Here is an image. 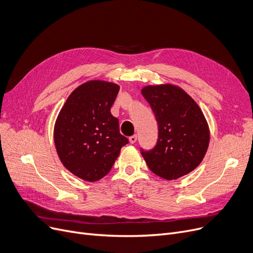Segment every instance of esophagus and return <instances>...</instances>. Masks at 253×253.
<instances>
[{"mask_svg":"<svg viewBox=\"0 0 253 253\" xmlns=\"http://www.w3.org/2000/svg\"><path fill=\"white\" fill-rule=\"evenodd\" d=\"M137 135H133V136H130L129 137V142L131 143V144H134V143H136V141H137Z\"/></svg>","mask_w":253,"mask_h":253,"instance_id":"obj_1","label":"esophagus"}]
</instances>
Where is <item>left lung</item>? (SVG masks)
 <instances>
[{
	"label": "left lung",
	"mask_w": 253,
	"mask_h": 253,
	"mask_svg": "<svg viewBox=\"0 0 253 253\" xmlns=\"http://www.w3.org/2000/svg\"><path fill=\"white\" fill-rule=\"evenodd\" d=\"M142 94L159 125L152 149L140 148L150 171L167 180L182 177L201 164L209 145V127L198 104L180 87L146 86Z\"/></svg>",
	"instance_id": "left-lung-1"
}]
</instances>
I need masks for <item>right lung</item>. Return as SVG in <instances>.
<instances>
[{
  "mask_svg": "<svg viewBox=\"0 0 253 253\" xmlns=\"http://www.w3.org/2000/svg\"><path fill=\"white\" fill-rule=\"evenodd\" d=\"M119 91L117 84L92 80L67 99L54 126L58 158L75 176L93 182L110 172L128 140L119 133L110 109Z\"/></svg>",
  "mask_w": 253,
  "mask_h": 253,
  "instance_id": "right-lung-1",
  "label": "right lung"
}]
</instances>
